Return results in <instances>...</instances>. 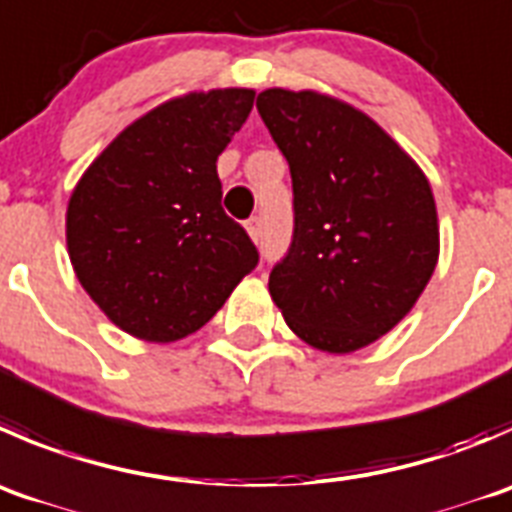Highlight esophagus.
Here are the masks:
<instances>
[{
    "instance_id": "obj_1",
    "label": "esophagus",
    "mask_w": 512,
    "mask_h": 512,
    "mask_svg": "<svg viewBox=\"0 0 512 512\" xmlns=\"http://www.w3.org/2000/svg\"><path fill=\"white\" fill-rule=\"evenodd\" d=\"M245 227H247V232H250V237L252 240H260L262 237V222H260V217H250V220L245 222Z\"/></svg>"
}]
</instances>
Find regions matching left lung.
I'll return each instance as SVG.
<instances>
[{
    "label": "left lung",
    "mask_w": 512,
    "mask_h": 512,
    "mask_svg": "<svg viewBox=\"0 0 512 512\" xmlns=\"http://www.w3.org/2000/svg\"><path fill=\"white\" fill-rule=\"evenodd\" d=\"M257 112L292 177V242L270 295L317 350H360L393 330L438 265L423 170L367 114L317 92L265 89Z\"/></svg>",
    "instance_id": "obj_1"
}]
</instances>
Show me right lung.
<instances>
[{
  "mask_svg": "<svg viewBox=\"0 0 512 512\" xmlns=\"http://www.w3.org/2000/svg\"><path fill=\"white\" fill-rule=\"evenodd\" d=\"M252 89L192 92L132 122L74 187L77 280L124 332L175 342L200 330L260 262L222 210L217 157L250 117Z\"/></svg>",
  "mask_w": 512,
  "mask_h": 512,
  "instance_id": "obj_1",
  "label": "right lung"
}]
</instances>
